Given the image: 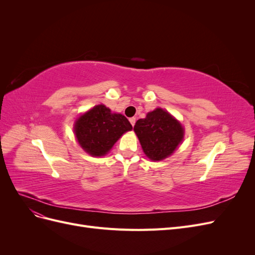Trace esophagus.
I'll return each instance as SVG.
<instances>
[{"label": "esophagus", "instance_id": "esophagus-1", "mask_svg": "<svg viewBox=\"0 0 255 255\" xmlns=\"http://www.w3.org/2000/svg\"><path fill=\"white\" fill-rule=\"evenodd\" d=\"M129 122H130V125H132V127H134L135 126V122H136V118H129Z\"/></svg>", "mask_w": 255, "mask_h": 255}]
</instances>
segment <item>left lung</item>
I'll use <instances>...</instances> for the list:
<instances>
[{"label":"left lung","instance_id":"1","mask_svg":"<svg viewBox=\"0 0 255 255\" xmlns=\"http://www.w3.org/2000/svg\"><path fill=\"white\" fill-rule=\"evenodd\" d=\"M134 130L144 154L153 161L170 156L184 138L181 123L163 109L154 110L145 118L137 120Z\"/></svg>","mask_w":255,"mask_h":255}]
</instances>
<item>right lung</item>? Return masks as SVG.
<instances>
[{"label": "right lung", "instance_id": "right-lung-1", "mask_svg": "<svg viewBox=\"0 0 255 255\" xmlns=\"http://www.w3.org/2000/svg\"><path fill=\"white\" fill-rule=\"evenodd\" d=\"M132 125L121 114H113L103 104L95 106L76 119L74 134L80 145L91 156H104Z\"/></svg>", "mask_w": 255, "mask_h": 255}]
</instances>
